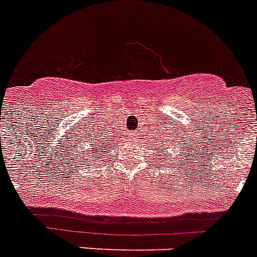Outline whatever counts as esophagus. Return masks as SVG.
<instances>
[{
    "mask_svg": "<svg viewBox=\"0 0 257 257\" xmlns=\"http://www.w3.org/2000/svg\"><path fill=\"white\" fill-rule=\"evenodd\" d=\"M131 138H133V139H136V138H138V135H136V134H135V133H134V134H133V135H131Z\"/></svg>",
    "mask_w": 257,
    "mask_h": 257,
    "instance_id": "1",
    "label": "esophagus"
}]
</instances>
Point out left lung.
Masks as SVG:
<instances>
[{
    "instance_id": "8db88e82",
    "label": "left lung",
    "mask_w": 257,
    "mask_h": 257,
    "mask_svg": "<svg viewBox=\"0 0 257 257\" xmlns=\"http://www.w3.org/2000/svg\"><path fill=\"white\" fill-rule=\"evenodd\" d=\"M158 128H159V127H158ZM172 133H173V131H172ZM157 134L158 136L155 138V144H152V148H154L153 150L157 149V153L159 154L161 161H163V163H168V161H171V159H175V161L176 158L178 159V152H180V148L182 147V141H178L177 143V139H175L173 135H169V133H167V128L162 131L158 130ZM171 146H173L179 150L175 156L173 155V153H169L167 157L164 158V155L168 151V149H170ZM155 157H158V155H155ZM178 161H180V159H178Z\"/></svg>"
}]
</instances>
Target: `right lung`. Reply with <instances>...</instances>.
I'll return each instance as SVG.
<instances>
[{
    "label": "right lung",
    "mask_w": 257,
    "mask_h": 257,
    "mask_svg": "<svg viewBox=\"0 0 257 257\" xmlns=\"http://www.w3.org/2000/svg\"><path fill=\"white\" fill-rule=\"evenodd\" d=\"M82 139H85V144H88L89 148H82V144H79L80 150H77L79 148L75 145L74 150H72L71 155L74 159V167L77 168V167H88L89 166H96L98 163L103 161H107L105 158H107V153L112 149L113 147V141L114 140H108L105 136L100 135L99 133L96 134H91L90 136H82ZM90 156L93 157V159H90ZM91 160L90 161L88 159Z\"/></svg>",
    "instance_id": "add662e5"
}]
</instances>
